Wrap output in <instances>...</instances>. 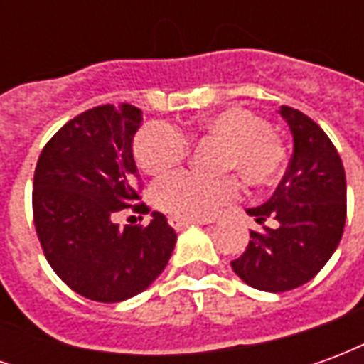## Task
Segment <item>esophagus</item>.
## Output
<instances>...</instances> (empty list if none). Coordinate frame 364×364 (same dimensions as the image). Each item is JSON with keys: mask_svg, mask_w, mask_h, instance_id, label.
<instances>
[{"mask_svg": "<svg viewBox=\"0 0 364 364\" xmlns=\"http://www.w3.org/2000/svg\"><path fill=\"white\" fill-rule=\"evenodd\" d=\"M169 224L177 230L187 228V226H205V224H210V222L206 220H183V218H177V216H171L169 218Z\"/></svg>", "mask_w": 364, "mask_h": 364, "instance_id": "esophagus-1", "label": "esophagus"}]
</instances>
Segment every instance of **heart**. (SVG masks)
<instances>
[{"label": "heart", "instance_id": "obj_1", "mask_svg": "<svg viewBox=\"0 0 364 364\" xmlns=\"http://www.w3.org/2000/svg\"><path fill=\"white\" fill-rule=\"evenodd\" d=\"M197 132L224 140L222 167L236 169L242 179L255 187L279 181L287 167L284 146L271 132L267 120L244 107H228L200 119ZM189 136L169 122H150L136 134L134 158L142 171L161 175L189 156ZM240 193L234 175H208L177 171L154 185L159 208L183 220H203L218 213Z\"/></svg>", "mask_w": 364, "mask_h": 364}]
</instances>
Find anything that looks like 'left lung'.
<instances>
[{"label":"left lung","mask_w":364,"mask_h":364,"mask_svg":"<svg viewBox=\"0 0 364 364\" xmlns=\"http://www.w3.org/2000/svg\"><path fill=\"white\" fill-rule=\"evenodd\" d=\"M279 112L289 122L294 151L273 197L247 208L261 230H252L245 252L232 261L242 281L265 292L298 289L320 273L339 245L347 216L345 169L336 146L304 112L284 105Z\"/></svg>","instance_id":"obj_1"}]
</instances>
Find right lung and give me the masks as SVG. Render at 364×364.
Instances as JSON below:
<instances>
[{"instance_id": "obj_1", "label": "right lung", "mask_w": 364, "mask_h": 364, "mask_svg": "<svg viewBox=\"0 0 364 364\" xmlns=\"http://www.w3.org/2000/svg\"><path fill=\"white\" fill-rule=\"evenodd\" d=\"M142 111L101 105L68 120L46 142L33 179V218L54 273L95 302H120L166 269L177 234L161 213L119 228L122 208L148 214L132 140Z\"/></svg>"}]
</instances>
